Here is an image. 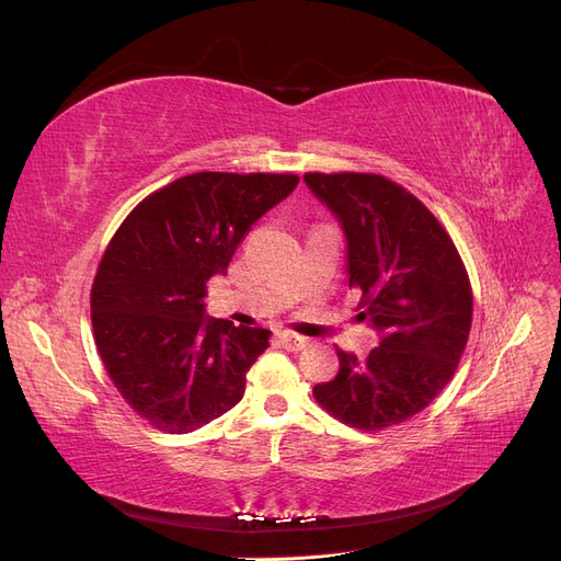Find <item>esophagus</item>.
Returning a JSON list of instances; mask_svg holds the SVG:
<instances>
[{
	"label": "esophagus",
	"instance_id": "34e87169",
	"mask_svg": "<svg viewBox=\"0 0 561 561\" xmlns=\"http://www.w3.org/2000/svg\"><path fill=\"white\" fill-rule=\"evenodd\" d=\"M278 339L287 351H301V348L309 346V339H304V336L293 334V332H278Z\"/></svg>",
	"mask_w": 561,
	"mask_h": 561
}]
</instances>
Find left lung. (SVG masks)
Instances as JSON below:
<instances>
[{
  "mask_svg": "<svg viewBox=\"0 0 561 561\" xmlns=\"http://www.w3.org/2000/svg\"><path fill=\"white\" fill-rule=\"evenodd\" d=\"M304 182L344 231L348 285L379 334L367 358L336 348L339 371L316 400L360 431L396 426L428 407L468 342L472 295L461 257L433 213L400 184L365 173Z\"/></svg>",
  "mask_w": 561,
  "mask_h": 561,
  "instance_id": "1",
  "label": "left lung"
}]
</instances>
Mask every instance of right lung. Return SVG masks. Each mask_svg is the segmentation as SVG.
Masks as SVG:
<instances>
[{"instance_id":"1","label":"right lung","mask_w":561,"mask_h":561,"mask_svg":"<svg viewBox=\"0 0 561 561\" xmlns=\"http://www.w3.org/2000/svg\"><path fill=\"white\" fill-rule=\"evenodd\" d=\"M297 175L194 173L147 196L98 266L91 320L118 393L165 433H192L241 402L271 330L206 313L245 231L295 192Z\"/></svg>"}]
</instances>
